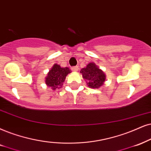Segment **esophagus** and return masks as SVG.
I'll use <instances>...</instances> for the list:
<instances>
[{
  "label": "esophagus",
  "instance_id": "obj_1",
  "mask_svg": "<svg viewBox=\"0 0 151 151\" xmlns=\"http://www.w3.org/2000/svg\"><path fill=\"white\" fill-rule=\"evenodd\" d=\"M72 70H73V71H74V72H77V71H78V70H79V67H78V66L72 67Z\"/></svg>",
  "mask_w": 151,
  "mask_h": 151
}]
</instances>
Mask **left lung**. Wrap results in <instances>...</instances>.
<instances>
[{
  "mask_svg": "<svg viewBox=\"0 0 151 151\" xmlns=\"http://www.w3.org/2000/svg\"><path fill=\"white\" fill-rule=\"evenodd\" d=\"M83 77L87 81V84L93 88H98L105 81V74L93 63H90L80 71Z\"/></svg>",
  "mask_w": 151,
  "mask_h": 151,
  "instance_id": "1",
  "label": "left lung"
}]
</instances>
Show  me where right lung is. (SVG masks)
<instances>
[{"label": "right lung", "instance_id": "add662e5", "mask_svg": "<svg viewBox=\"0 0 151 151\" xmlns=\"http://www.w3.org/2000/svg\"><path fill=\"white\" fill-rule=\"evenodd\" d=\"M70 72L71 70L69 68H61L58 65L54 64L46 77L45 83L55 90L63 84L66 76Z\"/></svg>", "mask_w": 151, "mask_h": 151}]
</instances>
